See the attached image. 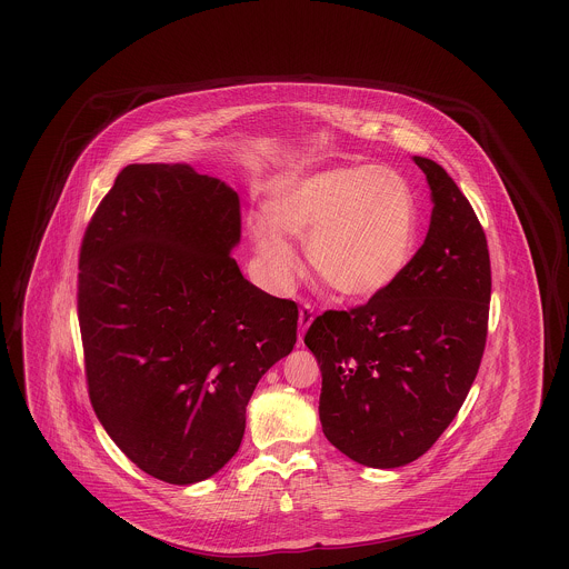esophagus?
Returning <instances> with one entry per match:
<instances>
[{
    "mask_svg": "<svg viewBox=\"0 0 569 569\" xmlns=\"http://www.w3.org/2000/svg\"><path fill=\"white\" fill-rule=\"evenodd\" d=\"M313 322V307L311 305H302L300 313H298V339H302V335L307 332L309 325Z\"/></svg>",
    "mask_w": 569,
    "mask_h": 569,
    "instance_id": "1",
    "label": "esophagus"
}]
</instances>
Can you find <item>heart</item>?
I'll return each mask as SVG.
<instances>
[{
  "mask_svg": "<svg viewBox=\"0 0 569 569\" xmlns=\"http://www.w3.org/2000/svg\"><path fill=\"white\" fill-rule=\"evenodd\" d=\"M416 202L406 181L378 166L330 168L274 191L249 221L251 243L277 281L297 271L290 237L307 243L313 274L350 300H369L406 272L416 244Z\"/></svg>",
  "mask_w": 569,
  "mask_h": 569,
  "instance_id": "heart-1",
  "label": "heart"
}]
</instances>
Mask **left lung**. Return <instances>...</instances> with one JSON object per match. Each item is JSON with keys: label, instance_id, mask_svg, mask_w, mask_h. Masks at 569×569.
Masks as SVG:
<instances>
[{"label": "left lung", "instance_id": "obj_1", "mask_svg": "<svg viewBox=\"0 0 569 569\" xmlns=\"http://www.w3.org/2000/svg\"><path fill=\"white\" fill-rule=\"evenodd\" d=\"M413 162L433 198L425 243L392 288L350 311H326L305 335L322 371L326 439L378 469L433 446L467 399L487 346V234L439 163Z\"/></svg>", "mask_w": 569, "mask_h": 569}]
</instances>
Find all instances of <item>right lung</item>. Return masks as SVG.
Instances as JSON below:
<instances>
[{
	"label": "right lung",
	"mask_w": 569,
	"mask_h": 569,
	"mask_svg": "<svg viewBox=\"0 0 569 569\" xmlns=\"http://www.w3.org/2000/svg\"><path fill=\"white\" fill-rule=\"evenodd\" d=\"M239 193L188 163H130L91 217L79 325L93 411L144 473L211 478L256 383L297 343L295 300L244 279Z\"/></svg>",
	"instance_id": "obj_1"
}]
</instances>
